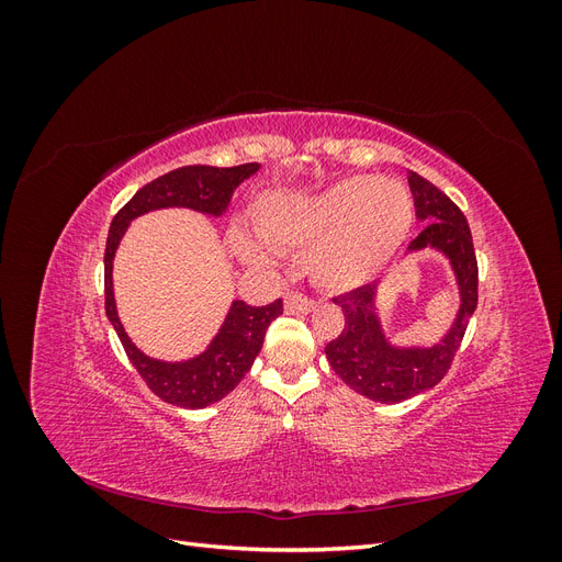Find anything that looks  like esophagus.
<instances>
[{
  "instance_id": "34e87169",
  "label": "esophagus",
  "mask_w": 562,
  "mask_h": 562,
  "mask_svg": "<svg viewBox=\"0 0 562 562\" xmlns=\"http://www.w3.org/2000/svg\"><path fill=\"white\" fill-rule=\"evenodd\" d=\"M283 307H285V314H310L316 310V300L302 295V293H291V295H285Z\"/></svg>"
}]
</instances>
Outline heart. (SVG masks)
I'll list each match as a JSON object with an SVG mask.
<instances>
[{
    "label": "heart",
    "instance_id": "heart-1",
    "mask_svg": "<svg viewBox=\"0 0 562 562\" xmlns=\"http://www.w3.org/2000/svg\"><path fill=\"white\" fill-rule=\"evenodd\" d=\"M255 213L267 248H312V281L326 291H351L375 279L394 258L411 229L413 203L396 180L347 178L316 196L265 194ZM232 246L250 265L269 260L244 229H234Z\"/></svg>",
    "mask_w": 562,
    "mask_h": 562
}]
</instances>
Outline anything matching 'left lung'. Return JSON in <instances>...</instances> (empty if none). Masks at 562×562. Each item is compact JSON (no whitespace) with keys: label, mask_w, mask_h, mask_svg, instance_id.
Listing matches in <instances>:
<instances>
[{"label":"left lung","mask_w":562,"mask_h":562,"mask_svg":"<svg viewBox=\"0 0 562 562\" xmlns=\"http://www.w3.org/2000/svg\"><path fill=\"white\" fill-rule=\"evenodd\" d=\"M419 223H427L407 252L431 248L450 260L459 288V310L450 330L431 347L391 345L378 316V283L361 285L333 302L342 307L345 330L326 347L328 363L347 386L378 403H401L440 380L462 345L479 304V262L464 213L427 178L407 173Z\"/></svg>","instance_id":"1"}]
</instances>
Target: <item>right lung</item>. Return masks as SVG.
<instances>
[{
    "label": "right lung",
    "mask_w": 562,
    "mask_h": 562,
    "mask_svg": "<svg viewBox=\"0 0 562 562\" xmlns=\"http://www.w3.org/2000/svg\"><path fill=\"white\" fill-rule=\"evenodd\" d=\"M260 164H241L232 168L215 166H182L157 180L147 182L126 206L119 211L110 225L105 246V314L133 368L155 394L178 407L201 411L211 403L225 398L244 380L255 356L260 353L269 323L283 314V302L274 300L265 307H250L244 300H234L213 342L194 359L159 361L149 359L131 342L116 314L112 291V260L119 241L131 225V220L159 209H192L206 215H223L232 194L246 178L258 173Z\"/></svg>",
    "instance_id": "add662e5"
}]
</instances>
